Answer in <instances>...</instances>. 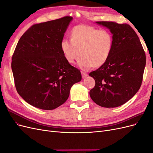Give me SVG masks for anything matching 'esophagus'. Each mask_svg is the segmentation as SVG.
Listing matches in <instances>:
<instances>
[{
    "label": "esophagus",
    "instance_id": "obj_1",
    "mask_svg": "<svg viewBox=\"0 0 153 153\" xmlns=\"http://www.w3.org/2000/svg\"><path fill=\"white\" fill-rule=\"evenodd\" d=\"M82 78H85L86 76H87V73H86L85 72H84V71H82Z\"/></svg>",
    "mask_w": 153,
    "mask_h": 153
}]
</instances>
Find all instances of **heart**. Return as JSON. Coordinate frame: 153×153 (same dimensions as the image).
Instances as JSON below:
<instances>
[{
	"label": "heart",
	"instance_id": "b5f03b06",
	"mask_svg": "<svg viewBox=\"0 0 153 153\" xmlns=\"http://www.w3.org/2000/svg\"><path fill=\"white\" fill-rule=\"evenodd\" d=\"M71 38L62 39V52L70 64L78 60L81 53L78 65L83 69L103 66L112 52L114 39L108 30L80 24L72 29Z\"/></svg>",
	"mask_w": 153,
	"mask_h": 153
}]
</instances>
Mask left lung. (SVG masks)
<instances>
[{
  "mask_svg": "<svg viewBox=\"0 0 153 153\" xmlns=\"http://www.w3.org/2000/svg\"><path fill=\"white\" fill-rule=\"evenodd\" d=\"M113 34L112 52L106 62L89 73L96 84L90 92L101 106L114 108L132 98L142 85L146 57L139 38L131 27L114 22H96Z\"/></svg>",
  "mask_w": 153,
  "mask_h": 153,
  "instance_id": "left-lung-1",
  "label": "left lung"
}]
</instances>
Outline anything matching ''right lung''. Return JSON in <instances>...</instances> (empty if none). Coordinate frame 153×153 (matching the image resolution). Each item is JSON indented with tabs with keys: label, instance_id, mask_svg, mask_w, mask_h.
Listing matches in <instances>:
<instances>
[{
	"label": "right lung",
	"instance_id": "obj_1",
	"mask_svg": "<svg viewBox=\"0 0 153 153\" xmlns=\"http://www.w3.org/2000/svg\"><path fill=\"white\" fill-rule=\"evenodd\" d=\"M71 16L32 25L18 41L11 62L18 93L27 103L53 110L68 100L82 80L79 69L64 56L61 42Z\"/></svg>",
	"mask_w": 153,
	"mask_h": 153
}]
</instances>
